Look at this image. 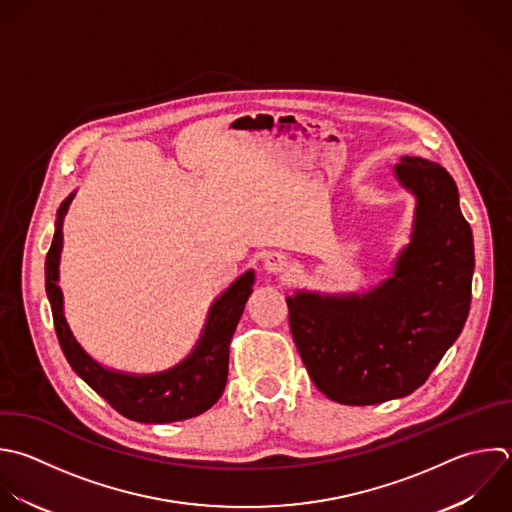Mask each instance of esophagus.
I'll return each instance as SVG.
<instances>
[{"label": "esophagus", "mask_w": 512, "mask_h": 512, "mask_svg": "<svg viewBox=\"0 0 512 512\" xmlns=\"http://www.w3.org/2000/svg\"><path fill=\"white\" fill-rule=\"evenodd\" d=\"M288 268V260L280 252H268L264 254V270L270 274H280Z\"/></svg>", "instance_id": "obj_1"}]
</instances>
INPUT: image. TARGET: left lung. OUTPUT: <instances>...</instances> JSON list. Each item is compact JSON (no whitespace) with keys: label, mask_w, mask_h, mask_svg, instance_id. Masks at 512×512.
<instances>
[{"label":"left lung","mask_w":512,"mask_h":512,"mask_svg":"<svg viewBox=\"0 0 512 512\" xmlns=\"http://www.w3.org/2000/svg\"><path fill=\"white\" fill-rule=\"evenodd\" d=\"M394 178L414 200L410 242L366 292L286 296L300 358L330 400L350 406L402 398L426 382L470 310L472 230L452 176L404 156Z\"/></svg>","instance_id":"8db88e82"}]
</instances>
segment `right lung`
<instances>
[{"mask_svg":"<svg viewBox=\"0 0 512 512\" xmlns=\"http://www.w3.org/2000/svg\"><path fill=\"white\" fill-rule=\"evenodd\" d=\"M74 196L76 192H72L58 208L56 232L46 256V294L66 360L88 386L130 420L166 424L206 412L218 402L226 388L230 342L248 296L252 294L256 280L254 270H246L238 276L212 302L200 338L182 362L154 374H130L108 368L92 358L76 340L64 314V294L58 284L60 256L64 248V218Z\"/></svg>","mask_w":512,"mask_h":512,"instance_id":"right-lung-1","label":"right lung"}]
</instances>
